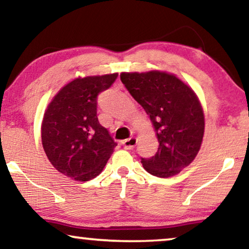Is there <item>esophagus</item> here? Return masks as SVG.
I'll return each instance as SVG.
<instances>
[{"label":"esophagus","instance_id":"34e87169","mask_svg":"<svg viewBox=\"0 0 249 249\" xmlns=\"http://www.w3.org/2000/svg\"><path fill=\"white\" fill-rule=\"evenodd\" d=\"M136 142H138V140H136L135 136H131V138H129V139L124 140V141H123L124 149L132 150L136 145Z\"/></svg>","mask_w":249,"mask_h":249}]
</instances>
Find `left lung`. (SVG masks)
Returning a JSON list of instances; mask_svg holds the SVG:
<instances>
[{"label": "left lung", "mask_w": 249, "mask_h": 249, "mask_svg": "<svg viewBox=\"0 0 249 249\" xmlns=\"http://www.w3.org/2000/svg\"><path fill=\"white\" fill-rule=\"evenodd\" d=\"M121 80L149 115L159 142L156 155L142 159L144 169L161 178L179 174L196 158L204 135V113L197 94L166 71L122 72Z\"/></svg>", "instance_id": "left-lung-1"}]
</instances>
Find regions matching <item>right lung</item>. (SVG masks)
Instances as JSON below:
<instances>
[{"instance_id":"add662e5","label":"right lung","mask_w":249,"mask_h":249,"mask_svg":"<svg viewBox=\"0 0 249 249\" xmlns=\"http://www.w3.org/2000/svg\"><path fill=\"white\" fill-rule=\"evenodd\" d=\"M118 73L79 76L53 97L41 122V143L58 173L76 181L97 177L117 144L97 117V97Z\"/></svg>"}]
</instances>
